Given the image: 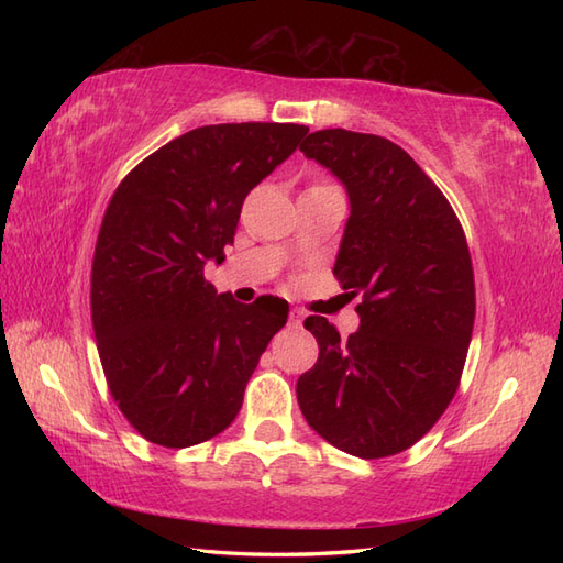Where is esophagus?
<instances>
[{
	"label": "esophagus",
	"mask_w": 563,
	"mask_h": 563,
	"mask_svg": "<svg viewBox=\"0 0 563 563\" xmlns=\"http://www.w3.org/2000/svg\"><path fill=\"white\" fill-rule=\"evenodd\" d=\"M288 324H290L292 329H302V314L295 312V309H292L290 317H288Z\"/></svg>",
	"instance_id": "1"
}]
</instances>
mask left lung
<instances>
[{"label": "left lung", "instance_id": "8db88e82", "mask_svg": "<svg viewBox=\"0 0 563 563\" xmlns=\"http://www.w3.org/2000/svg\"><path fill=\"white\" fill-rule=\"evenodd\" d=\"M300 150L349 190L333 275L363 302L349 341L324 317L305 319L319 357L297 401L333 448L389 457L416 445L460 387L476 314L470 246L442 190L391 140L331 128Z\"/></svg>", "mask_w": 563, "mask_h": 563}]
</instances>
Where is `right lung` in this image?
I'll return each mask as SVG.
<instances>
[{"label": "right lung", "instance_id": "1", "mask_svg": "<svg viewBox=\"0 0 563 563\" xmlns=\"http://www.w3.org/2000/svg\"><path fill=\"white\" fill-rule=\"evenodd\" d=\"M297 123L202 125L130 172L106 208L91 263V324L106 382L137 433L206 442L234 421L288 302L242 305L206 280L224 261L249 190L300 145Z\"/></svg>", "mask_w": 563, "mask_h": 563}]
</instances>
